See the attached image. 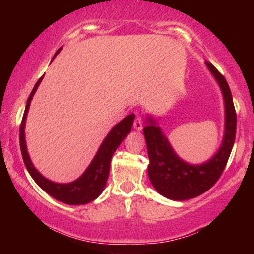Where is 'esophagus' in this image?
<instances>
[{
	"instance_id": "esophagus-1",
	"label": "esophagus",
	"mask_w": 254,
	"mask_h": 254,
	"mask_svg": "<svg viewBox=\"0 0 254 254\" xmlns=\"http://www.w3.org/2000/svg\"><path fill=\"white\" fill-rule=\"evenodd\" d=\"M133 127H134V128H135V130H137V131L142 130V127H143L142 118L136 117L135 120H134V122H133Z\"/></svg>"
}]
</instances>
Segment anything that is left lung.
Listing matches in <instances>:
<instances>
[{"mask_svg": "<svg viewBox=\"0 0 254 254\" xmlns=\"http://www.w3.org/2000/svg\"><path fill=\"white\" fill-rule=\"evenodd\" d=\"M206 65L220 84L225 101V133L217 153L203 165H189L175 153L160 127L151 119H148L149 124L143 128L150 160L149 178L159 194L169 199L194 198L213 187L225 169L235 141L236 112L229 84L212 64L206 62Z\"/></svg>", "mask_w": 254, "mask_h": 254, "instance_id": "8db88e82", "label": "left lung"}]
</instances>
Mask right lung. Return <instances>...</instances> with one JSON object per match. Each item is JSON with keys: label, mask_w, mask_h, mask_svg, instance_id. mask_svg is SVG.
<instances>
[{"label": "right lung", "mask_w": 254, "mask_h": 254, "mask_svg": "<svg viewBox=\"0 0 254 254\" xmlns=\"http://www.w3.org/2000/svg\"><path fill=\"white\" fill-rule=\"evenodd\" d=\"M59 51L60 49L56 53V55ZM42 78H44V76L40 77L39 80L34 85L31 94H30L27 101V105H25L22 121H21L20 124V149L21 153H22L24 165L27 167L29 174L31 175L34 182L39 185V187L44 189L47 194L54 197L55 199L63 201V203H66L68 205L87 204L89 201L97 198L102 194L107 182V178H109L112 156H113V153L118 149L119 145L121 144L124 137L130 133L133 126V120H134V114L127 115V118H124L121 122H119L117 126L112 128L109 135L103 141L92 163L78 179L69 184H57L50 182V180L40 175V173H38V170L33 167L27 152L24 140V124L30 102H31L33 94L36 93L38 85L40 84Z\"/></svg>", "instance_id": "obj_1"}]
</instances>
